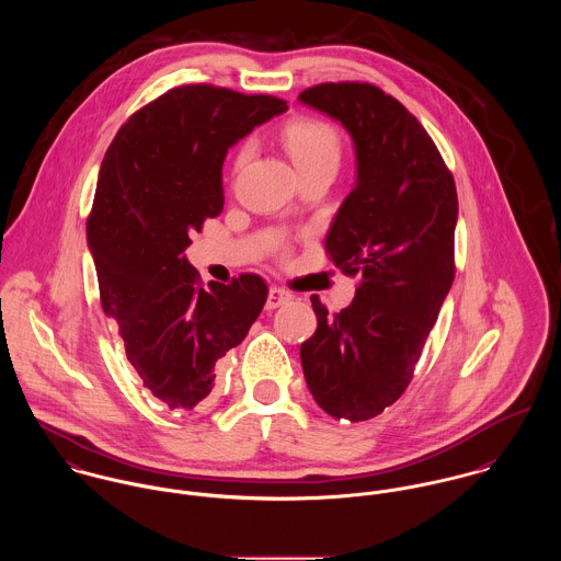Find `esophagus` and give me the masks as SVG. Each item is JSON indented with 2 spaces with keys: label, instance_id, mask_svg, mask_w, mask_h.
Returning <instances> with one entry per match:
<instances>
[{
  "label": "esophagus",
  "instance_id": "esophagus-1",
  "mask_svg": "<svg viewBox=\"0 0 561 561\" xmlns=\"http://www.w3.org/2000/svg\"><path fill=\"white\" fill-rule=\"evenodd\" d=\"M291 300V294L287 291V289H283V287H270V294H267V309L272 311V309H278V307H283V305H287Z\"/></svg>",
  "mask_w": 561,
  "mask_h": 561
}]
</instances>
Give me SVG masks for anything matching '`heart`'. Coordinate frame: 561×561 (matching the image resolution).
<instances>
[{
  "mask_svg": "<svg viewBox=\"0 0 561 561\" xmlns=\"http://www.w3.org/2000/svg\"><path fill=\"white\" fill-rule=\"evenodd\" d=\"M283 142L300 174H309L320 168L336 170L341 160V136L336 127L323 118L298 116L283 127ZM252 140H243L238 147L233 168L241 170L252 158Z\"/></svg>",
  "mask_w": 561,
  "mask_h": 561,
  "instance_id": "obj_1",
  "label": "heart"
}]
</instances>
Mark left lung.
Returning a JSON list of instances; mask_svg holds the SVG:
<instances>
[{
  "mask_svg": "<svg viewBox=\"0 0 561 561\" xmlns=\"http://www.w3.org/2000/svg\"><path fill=\"white\" fill-rule=\"evenodd\" d=\"M300 101L341 121L358 176L325 238L328 259L360 276L347 309L311 296L316 334L300 345L313 400L334 419L367 421L408 389L456 276L458 194L423 125L367 81H325Z\"/></svg>",
  "mask_w": 561,
  "mask_h": 561,
  "instance_id": "obj_1",
  "label": "left lung"
}]
</instances>
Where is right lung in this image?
<instances>
[{
  "label": "right lung",
  "instance_id": "obj_1",
  "mask_svg": "<svg viewBox=\"0 0 561 561\" xmlns=\"http://www.w3.org/2000/svg\"><path fill=\"white\" fill-rule=\"evenodd\" d=\"M285 110L272 94L176 85L129 116L101 163L85 220L101 307L142 387L172 410L209 398L216 363L267 300L252 272L203 285L183 250L225 207L229 147Z\"/></svg>",
  "mask_w": 561,
  "mask_h": 561
}]
</instances>
